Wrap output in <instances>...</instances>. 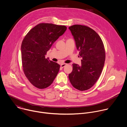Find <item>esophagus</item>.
I'll return each instance as SVG.
<instances>
[{
    "label": "esophagus",
    "mask_w": 127,
    "mask_h": 127,
    "mask_svg": "<svg viewBox=\"0 0 127 127\" xmlns=\"http://www.w3.org/2000/svg\"><path fill=\"white\" fill-rule=\"evenodd\" d=\"M66 65H67V64H65V63L62 64L61 65V67L62 68H63V67H64L65 66H66Z\"/></svg>",
    "instance_id": "obj_1"
}]
</instances>
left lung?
<instances>
[{
	"instance_id": "1",
	"label": "left lung",
	"mask_w": 127,
	"mask_h": 127,
	"mask_svg": "<svg viewBox=\"0 0 127 127\" xmlns=\"http://www.w3.org/2000/svg\"><path fill=\"white\" fill-rule=\"evenodd\" d=\"M69 29L82 59L80 65L72 64L69 79L75 88L85 91L94 85L102 73L106 57L104 45L98 33L87 26L76 24Z\"/></svg>"
}]
</instances>
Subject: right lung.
<instances>
[{
  "label": "right lung",
  "instance_id": "1",
  "mask_svg": "<svg viewBox=\"0 0 127 127\" xmlns=\"http://www.w3.org/2000/svg\"><path fill=\"white\" fill-rule=\"evenodd\" d=\"M67 27L52 23H40L24 38L21 47L24 73L31 84L42 89L53 83L60 69L56 62L45 58L47 52Z\"/></svg>",
  "mask_w": 127,
  "mask_h": 127
}]
</instances>
